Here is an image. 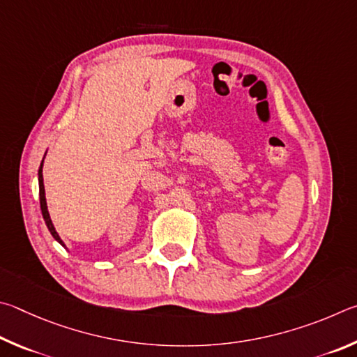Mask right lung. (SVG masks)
Instances as JSON below:
<instances>
[{"label": "right lung", "instance_id": "1", "mask_svg": "<svg viewBox=\"0 0 357 357\" xmlns=\"http://www.w3.org/2000/svg\"><path fill=\"white\" fill-rule=\"evenodd\" d=\"M43 162V161H42ZM39 197H40V210H42V215H43V220H45L47 227L50 230V234L53 235L54 240H58L62 246H64V243L59 238L58 232L54 230V226L52 220H50V215H48V208H47V201H45V188H43V178H42V165L39 167Z\"/></svg>", "mask_w": 357, "mask_h": 357}]
</instances>
